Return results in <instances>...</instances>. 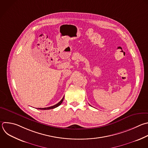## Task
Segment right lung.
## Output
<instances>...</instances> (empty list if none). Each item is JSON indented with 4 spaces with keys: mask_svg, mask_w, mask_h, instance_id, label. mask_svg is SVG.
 <instances>
[{
    "mask_svg": "<svg viewBox=\"0 0 148 148\" xmlns=\"http://www.w3.org/2000/svg\"><path fill=\"white\" fill-rule=\"evenodd\" d=\"M64 96H63V97L62 98V99L58 103H57L56 105H55L54 106H51V107H48V108H38V109H40V110H49V109H52L56 108L58 107L59 106H60L62 104V103L63 102V99H64Z\"/></svg>",
    "mask_w": 148,
    "mask_h": 148,
    "instance_id": "1",
    "label": "right lung"
}]
</instances>
